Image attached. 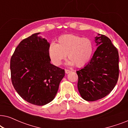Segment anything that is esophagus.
Instances as JSON below:
<instances>
[{"instance_id":"1","label":"esophagus","mask_w":128,"mask_h":128,"mask_svg":"<svg viewBox=\"0 0 128 128\" xmlns=\"http://www.w3.org/2000/svg\"><path fill=\"white\" fill-rule=\"evenodd\" d=\"M71 72V70H68V69H65V73L66 74H68V73Z\"/></svg>"}]
</instances>
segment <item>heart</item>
Listing matches in <instances>:
<instances>
[{
    "instance_id": "1",
    "label": "heart",
    "mask_w": 128,
    "mask_h": 128,
    "mask_svg": "<svg viewBox=\"0 0 128 128\" xmlns=\"http://www.w3.org/2000/svg\"><path fill=\"white\" fill-rule=\"evenodd\" d=\"M93 52L94 44L90 38L74 34L60 36L56 44H50L48 48L49 56L55 65H60L67 55L69 59L67 62L68 65L75 64L78 68L88 64Z\"/></svg>"
}]
</instances>
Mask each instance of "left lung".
Masks as SVG:
<instances>
[{
    "mask_svg": "<svg viewBox=\"0 0 128 128\" xmlns=\"http://www.w3.org/2000/svg\"><path fill=\"white\" fill-rule=\"evenodd\" d=\"M97 50L87 64L76 71L78 88L85 100L94 101L109 94L119 77V54L107 36L94 37Z\"/></svg>",
    "mask_w": 128,
    "mask_h": 128,
    "instance_id": "obj_1",
    "label": "left lung"
}]
</instances>
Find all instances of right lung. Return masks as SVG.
Listing matches in <instances>:
<instances>
[{"mask_svg": "<svg viewBox=\"0 0 128 128\" xmlns=\"http://www.w3.org/2000/svg\"><path fill=\"white\" fill-rule=\"evenodd\" d=\"M35 33L20 42L10 59L11 78L21 97L44 106L55 97L64 70L50 64V43Z\"/></svg>", "mask_w": 128, "mask_h": 128, "instance_id": "add662e5", "label": "right lung"}]
</instances>
